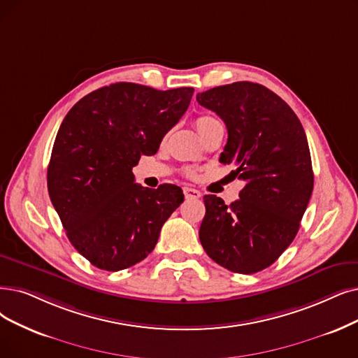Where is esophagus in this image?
Segmentation results:
<instances>
[{
    "mask_svg": "<svg viewBox=\"0 0 358 358\" xmlns=\"http://www.w3.org/2000/svg\"><path fill=\"white\" fill-rule=\"evenodd\" d=\"M183 194H185V196H187V198H192V199L201 198V192H199L195 188H191V187H185L183 188Z\"/></svg>",
    "mask_w": 358,
    "mask_h": 358,
    "instance_id": "esophagus-1",
    "label": "esophagus"
}]
</instances>
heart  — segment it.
<instances>
[{"mask_svg": "<svg viewBox=\"0 0 358 358\" xmlns=\"http://www.w3.org/2000/svg\"><path fill=\"white\" fill-rule=\"evenodd\" d=\"M213 120H216V119H213V117H210V116H199L198 119H195V127H196V131L198 132H201L203 129H204V126H207L210 122H213Z\"/></svg>", "mask_w": 358, "mask_h": 358, "instance_id": "b5f03b06", "label": "heart"}]
</instances>
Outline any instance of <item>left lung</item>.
I'll return each mask as SVG.
<instances>
[{
    "label": "left lung",
    "mask_w": 358,
    "mask_h": 358,
    "mask_svg": "<svg viewBox=\"0 0 358 358\" xmlns=\"http://www.w3.org/2000/svg\"><path fill=\"white\" fill-rule=\"evenodd\" d=\"M224 122L227 142L220 163L245 182L226 206L206 195L199 241L211 260L235 273L273 264L294 241L313 192V167L301 122L263 85L235 82L196 95Z\"/></svg>",
    "instance_id": "obj_1"
}]
</instances>
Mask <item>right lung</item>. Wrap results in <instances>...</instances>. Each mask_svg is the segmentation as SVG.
<instances>
[{"instance_id":"right-lung-1","label":"right lung","mask_w":358,"mask_h":358,"mask_svg":"<svg viewBox=\"0 0 358 358\" xmlns=\"http://www.w3.org/2000/svg\"><path fill=\"white\" fill-rule=\"evenodd\" d=\"M192 94L119 82L66 114L48 164V194L71 245L95 267L117 271L144 260L183 203L176 185L144 188L132 169L141 155L157 152Z\"/></svg>"}]
</instances>
